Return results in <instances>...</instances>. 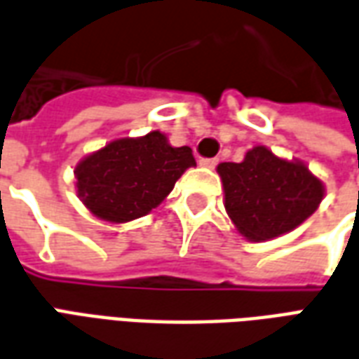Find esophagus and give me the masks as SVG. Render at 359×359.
<instances>
[{
  "label": "esophagus",
  "mask_w": 359,
  "mask_h": 359,
  "mask_svg": "<svg viewBox=\"0 0 359 359\" xmlns=\"http://www.w3.org/2000/svg\"><path fill=\"white\" fill-rule=\"evenodd\" d=\"M198 163L202 165V167H208V169H213V167L219 163V159L217 157H203V159H200Z\"/></svg>",
  "instance_id": "esophagus-1"
}]
</instances>
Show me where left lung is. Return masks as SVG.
I'll use <instances>...</instances> for the list:
<instances>
[{"label": "left lung", "mask_w": 359, "mask_h": 359, "mask_svg": "<svg viewBox=\"0 0 359 359\" xmlns=\"http://www.w3.org/2000/svg\"><path fill=\"white\" fill-rule=\"evenodd\" d=\"M225 210L246 241H273L294 231L319 208L323 180L300 159L254 146L241 163H219Z\"/></svg>", "instance_id": "8db88e82"}]
</instances>
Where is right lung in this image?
Returning <instances> with one entry per match:
<instances>
[{"label":"right lung","mask_w":359,"mask_h":359,"mask_svg":"<svg viewBox=\"0 0 359 359\" xmlns=\"http://www.w3.org/2000/svg\"><path fill=\"white\" fill-rule=\"evenodd\" d=\"M190 167L192 149L175 148L159 130L117 138L76 163V194L97 219L128 223L163 202Z\"/></svg>","instance_id":"right-lung-1"}]
</instances>
